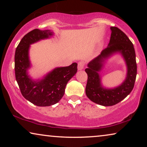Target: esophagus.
Returning <instances> with one entry per match:
<instances>
[{
    "instance_id": "obj_1",
    "label": "esophagus",
    "mask_w": 147,
    "mask_h": 147,
    "mask_svg": "<svg viewBox=\"0 0 147 147\" xmlns=\"http://www.w3.org/2000/svg\"><path fill=\"white\" fill-rule=\"evenodd\" d=\"M84 65H85V64L83 61H80L79 63L78 64V70H82L84 69Z\"/></svg>"
}]
</instances>
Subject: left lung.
Here are the masks:
<instances>
[{"label":"left lung","instance_id":"obj_1","mask_svg":"<svg viewBox=\"0 0 147 147\" xmlns=\"http://www.w3.org/2000/svg\"><path fill=\"white\" fill-rule=\"evenodd\" d=\"M110 43L107 48L100 55L88 63L85 71L88 74L86 94L88 98L94 103L104 106H113L124 100L133 89L137 73L136 54L133 44L127 35L120 29L111 27ZM120 52L123 55L127 65V77L120 86L114 89H105L100 83L97 72L101 69L103 59L112 53Z\"/></svg>","mask_w":147,"mask_h":147}]
</instances>
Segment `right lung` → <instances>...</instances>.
Wrapping results in <instances>:
<instances>
[{
  "label": "right lung",
  "mask_w": 147,
  "mask_h": 147,
  "mask_svg": "<svg viewBox=\"0 0 147 147\" xmlns=\"http://www.w3.org/2000/svg\"><path fill=\"white\" fill-rule=\"evenodd\" d=\"M53 35L49 30L35 29L24 36L17 47L15 55V78L22 95L37 106H49L57 103L64 95L66 84L78 71V64L57 67L41 81L35 82L27 76L30 67L29 48L31 44Z\"/></svg>",
  "instance_id": "add662e5"
}]
</instances>
